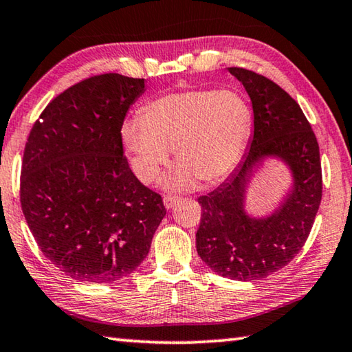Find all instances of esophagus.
<instances>
[{"label": "esophagus", "instance_id": "1", "mask_svg": "<svg viewBox=\"0 0 352 352\" xmlns=\"http://www.w3.org/2000/svg\"><path fill=\"white\" fill-rule=\"evenodd\" d=\"M175 203H178V197H164V206H166V209H170Z\"/></svg>", "mask_w": 352, "mask_h": 352}]
</instances>
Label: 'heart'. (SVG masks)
<instances>
[{
	"mask_svg": "<svg viewBox=\"0 0 352 352\" xmlns=\"http://www.w3.org/2000/svg\"><path fill=\"white\" fill-rule=\"evenodd\" d=\"M252 109L233 89L188 88L151 100L142 117L122 126L135 175L153 182L175 149L180 164L164 180L170 190L197 178L210 184L236 168L252 133Z\"/></svg>",
	"mask_w": 352,
	"mask_h": 352,
	"instance_id": "1",
	"label": "heart"
}]
</instances>
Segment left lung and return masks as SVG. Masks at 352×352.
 Wrapping results in <instances>:
<instances>
[{"label":"left lung","instance_id":"obj_1","mask_svg":"<svg viewBox=\"0 0 352 352\" xmlns=\"http://www.w3.org/2000/svg\"><path fill=\"white\" fill-rule=\"evenodd\" d=\"M253 107V139L236 170L210 194L198 198L201 219L197 252L213 272L235 280H256L280 270L300 252L322 199L319 143L299 103L265 76L230 67ZM268 155L294 170L292 194L267 219L243 212L245 184Z\"/></svg>","mask_w":352,"mask_h":352}]
</instances>
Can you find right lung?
Returning <instances> with one entry per match:
<instances>
[{
    "label": "right lung",
    "mask_w": 352,
    "mask_h": 352,
    "mask_svg": "<svg viewBox=\"0 0 352 352\" xmlns=\"http://www.w3.org/2000/svg\"><path fill=\"white\" fill-rule=\"evenodd\" d=\"M144 79L105 73L56 96L27 139L19 199L44 256L79 282L133 273L166 215L123 154L122 126Z\"/></svg>",
    "instance_id": "add662e5"
}]
</instances>
